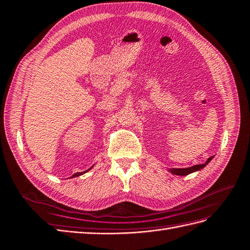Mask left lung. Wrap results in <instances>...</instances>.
<instances>
[{
	"mask_svg": "<svg viewBox=\"0 0 250 250\" xmlns=\"http://www.w3.org/2000/svg\"><path fill=\"white\" fill-rule=\"evenodd\" d=\"M212 159H213V156L208 158L207 162H205L202 165H196V166H192V167H189V168H172V169H169V171L171 172L172 174H174V175H181V176L188 175V174L192 173V172L200 171L201 169H203L205 166H207Z\"/></svg>",
	"mask_w": 250,
	"mask_h": 250,
	"instance_id": "1",
	"label": "left lung"
}]
</instances>
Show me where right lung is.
I'll list each match as a JSON object with an SVG mask.
<instances>
[{
  "mask_svg": "<svg viewBox=\"0 0 250 250\" xmlns=\"http://www.w3.org/2000/svg\"><path fill=\"white\" fill-rule=\"evenodd\" d=\"M92 168H93V166H92V167H91L90 169H87L86 171H83V172H77V173H75V174H74L73 176H71V177H76V176H79V175H82V174H84V173H86V172H87V171H90V170H91Z\"/></svg>",
  "mask_w": 250,
  "mask_h": 250,
  "instance_id": "add662e5",
  "label": "right lung"
}]
</instances>
